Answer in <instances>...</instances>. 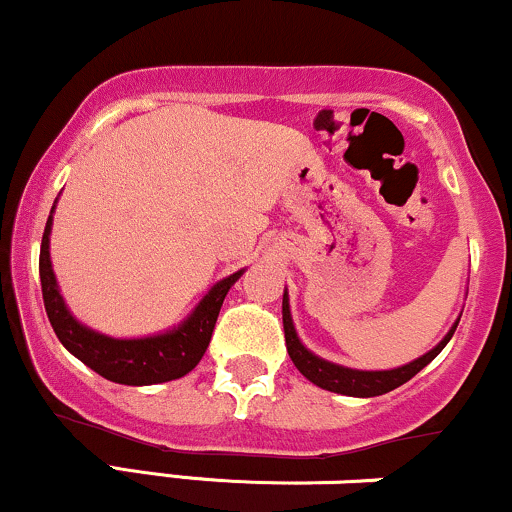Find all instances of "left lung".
I'll use <instances>...</instances> for the list:
<instances>
[{
	"label": "left lung",
	"instance_id": "1",
	"mask_svg": "<svg viewBox=\"0 0 512 512\" xmlns=\"http://www.w3.org/2000/svg\"><path fill=\"white\" fill-rule=\"evenodd\" d=\"M458 323L460 318L450 326V330L443 335V340L438 342L434 350L422 354V357H417L414 362L398 366V369L362 371V369H350V366L328 362V359L318 357V354L306 350L302 340H299L297 328H294L292 311H290V294H287V290L282 294V326H285L287 352H290V359L299 369V374L309 378V381L318 388L330 390V393L350 395V398H376V395L390 393V390L400 388L402 383H407L412 376H417L426 364L434 362L438 352H441L450 342V338H453Z\"/></svg>",
	"mask_w": 512,
	"mask_h": 512
}]
</instances>
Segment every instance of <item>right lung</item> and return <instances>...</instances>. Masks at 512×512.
Instances as JSON below:
<instances>
[{
	"instance_id": "1",
	"label": "right lung",
	"mask_w": 512,
	"mask_h": 512,
	"mask_svg": "<svg viewBox=\"0 0 512 512\" xmlns=\"http://www.w3.org/2000/svg\"><path fill=\"white\" fill-rule=\"evenodd\" d=\"M54 206L47 218L45 234H42L40 282L47 318L59 342L95 374L122 386H153V383H167L189 374L206 354L220 306L230 287L244 275V268L215 282L179 326L155 335H143V338H112L78 321L59 292L50 261Z\"/></svg>"
}]
</instances>
